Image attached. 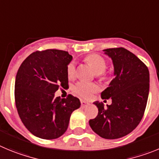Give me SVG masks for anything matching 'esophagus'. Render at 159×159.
Wrapping results in <instances>:
<instances>
[{"label":"esophagus","instance_id":"esophagus-1","mask_svg":"<svg viewBox=\"0 0 159 159\" xmlns=\"http://www.w3.org/2000/svg\"><path fill=\"white\" fill-rule=\"evenodd\" d=\"M81 107H83V108H85V107H87L89 105V103L86 102V101H81Z\"/></svg>","mask_w":159,"mask_h":159}]
</instances>
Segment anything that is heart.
Returning a JSON list of instances; mask_svg holds the SVG:
<instances>
[{"mask_svg":"<svg viewBox=\"0 0 159 159\" xmlns=\"http://www.w3.org/2000/svg\"><path fill=\"white\" fill-rule=\"evenodd\" d=\"M86 62L92 65L93 67L94 70L98 75H101L105 71L107 68L106 61L103 57L99 55H90L86 57L85 58ZM77 66L76 62L74 61L70 62L66 67L67 76L69 78H74L76 75ZM74 93H76L79 97L89 99L92 97L93 94L96 93L98 90V86L95 84H91V83H87L85 81H79L74 86Z\"/></svg>","mask_w":159,"mask_h":159,"instance_id":"heart-1","label":"heart"}]
</instances>
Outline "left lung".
<instances>
[{
	"instance_id": "left-lung-1",
	"label": "left lung",
	"mask_w": 159,
	"mask_h": 159,
	"mask_svg": "<svg viewBox=\"0 0 159 159\" xmlns=\"http://www.w3.org/2000/svg\"><path fill=\"white\" fill-rule=\"evenodd\" d=\"M104 51L112 60L115 78L101 93V98H111V104L104 107L102 103H94L98 114L89 123L101 137L116 139L131 133L142 120L149 94L150 74L147 66L125 48Z\"/></svg>"
}]
</instances>
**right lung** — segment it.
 <instances>
[{
	"label": "right lung",
	"mask_w": 159,
	"mask_h": 159,
	"mask_svg": "<svg viewBox=\"0 0 159 159\" xmlns=\"http://www.w3.org/2000/svg\"><path fill=\"white\" fill-rule=\"evenodd\" d=\"M72 58L61 50L37 51L17 71L16 107L24 125L39 138L55 139L63 135L71 113L80 108L79 99L71 94L63 99L55 97L60 86H68L66 67Z\"/></svg>",
	"instance_id": "1"
}]
</instances>
